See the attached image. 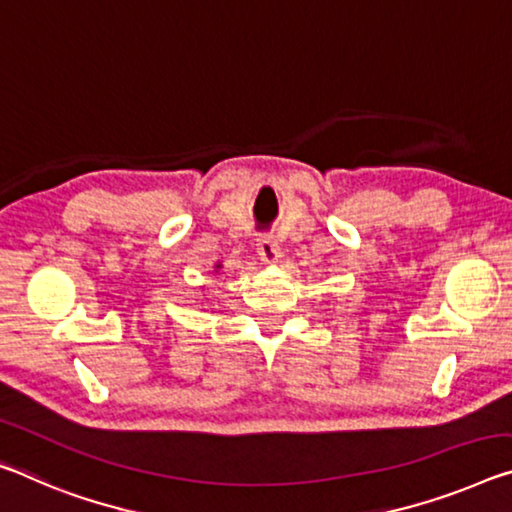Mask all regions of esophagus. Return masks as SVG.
<instances>
[{
	"label": "esophagus",
	"instance_id": "1",
	"mask_svg": "<svg viewBox=\"0 0 512 512\" xmlns=\"http://www.w3.org/2000/svg\"><path fill=\"white\" fill-rule=\"evenodd\" d=\"M257 253L264 262H275V259L280 257L278 241H275V237H271V234H264V237L257 239Z\"/></svg>",
	"mask_w": 512,
	"mask_h": 512
}]
</instances>
